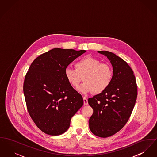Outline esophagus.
<instances>
[{
  "mask_svg": "<svg viewBox=\"0 0 157 157\" xmlns=\"http://www.w3.org/2000/svg\"><path fill=\"white\" fill-rule=\"evenodd\" d=\"M83 105H88V100H87L86 98H85V97H83Z\"/></svg>",
  "mask_w": 157,
  "mask_h": 157,
  "instance_id": "1",
  "label": "esophagus"
}]
</instances>
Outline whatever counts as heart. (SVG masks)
<instances>
[{"instance_id":"1","label":"heart","mask_w":157,"mask_h":157,"mask_svg":"<svg viewBox=\"0 0 157 157\" xmlns=\"http://www.w3.org/2000/svg\"><path fill=\"white\" fill-rule=\"evenodd\" d=\"M75 68H66L65 77L69 83L75 88H77L82 78L85 82L78 90L82 93L93 92L100 94L110 85L113 71L110 65L101 62L90 56L83 57L75 63Z\"/></svg>"}]
</instances>
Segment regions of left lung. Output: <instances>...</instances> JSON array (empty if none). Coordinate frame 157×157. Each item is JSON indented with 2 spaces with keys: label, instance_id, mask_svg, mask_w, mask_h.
<instances>
[{
  "label": "left lung",
  "instance_id": "obj_1",
  "mask_svg": "<svg viewBox=\"0 0 157 157\" xmlns=\"http://www.w3.org/2000/svg\"><path fill=\"white\" fill-rule=\"evenodd\" d=\"M98 52L110 61L113 77L105 91L88 99L93 109L89 127L94 135L107 138L118 132L129 120L137 98V84L133 71L124 60L108 51Z\"/></svg>",
  "mask_w": 157,
  "mask_h": 157
}]
</instances>
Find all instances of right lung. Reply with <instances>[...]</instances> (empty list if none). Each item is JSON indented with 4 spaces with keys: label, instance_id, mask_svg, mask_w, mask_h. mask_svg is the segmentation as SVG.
I'll list each match as a JSON object with an SVG mask.
<instances>
[{
    "label": "right lung",
    "instance_id": "right-lung-1",
    "mask_svg": "<svg viewBox=\"0 0 157 157\" xmlns=\"http://www.w3.org/2000/svg\"><path fill=\"white\" fill-rule=\"evenodd\" d=\"M85 52L53 48L37 57L26 74L23 91L28 113L47 135L65 133L72 116L83 105L82 95L67 82L65 71Z\"/></svg>",
    "mask_w": 157,
    "mask_h": 157
}]
</instances>
